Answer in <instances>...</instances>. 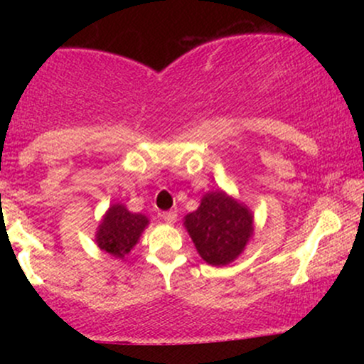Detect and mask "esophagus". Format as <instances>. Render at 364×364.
<instances>
[{
  "label": "esophagus",
  "instance_id": "obj_1",
  "mask_svg": "<svg viewBox=\"0 0 364 364\" xmlns=\"http://www.w3.org/2000/svg\"><path fill=\"white\" fill-rule=\"evenodd\" d=\"M161 217H162V219H164V223L173 224V223H176L178 214H176V212H162Z\"/></svg>",
  "mask_w": 364,
  "mask_h": 364
}]
</instances>
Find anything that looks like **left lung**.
<instances>
[{"label":"left lung","mask_w":364,"mask_h":364,"mask_svg":"<svg viewBox=\"0 0 364 364\" xmlns=\"http://www.w3.org/2000/svg\"><path fill=\"white\" fill-rule=\"evenodd\" d=\"M185 228L203 260L228 265L252 237L253 215L224 191H215L203 196L200 207L185 217Z\"/></svg>","instance_id":"1"}]
</instances>
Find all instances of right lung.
Masks as SVG:
<instances>
[{
	"instance_id": "obj_1",
	"label": "right lung",
	"mask_w": 364,
	"mask_h": 364,
	"mask_svg": "<svg viewBox=\"0 0 364 364\" xmlns=\"http://www.w3.org/2000/svg\"><path fill=\"white\" fill-rule=\"evenodd\" d=\"M149 224V219L141 214H132L124 205H111L99 225L97 241L99 248L112 257L123 258L136 245L141 231Z\"/></svg>"
}]
</instances>
